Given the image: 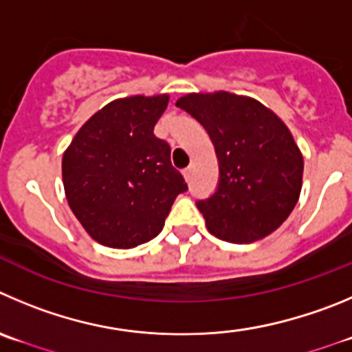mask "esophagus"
Wrapping results in <instances>:
<instances>
[{"label":"esophagus","instance_id":"esophagus-1","mask_svg":"<svg viewBox=\"0 0 352 352\" xmlns=\"http://www.w3.org/2000/svg\"><path fill=\"white\" fill-rule=\"evenodd\" d=\"M182 173H184V179H186L187 182H189V180L192 179V166H187V168L184 170Z\"/></svg>","mask_w":352,"mask_h":352}]
</instances>
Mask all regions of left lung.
<instances>
[{"label":"left lung","instance_id":"1","mask_svg":"<svg viewBox=\"0 0 352 352\" xmlns=\"http://www.w3.org/2000/svg\"><path fill=\"white\" fill-rule=\"evenodd\" d=\"M177 107L205 126L219 160V186L196 201L206 228L252 243L280 228L302 189L304 157L287 124L261 102L229 91L187 94Z\"/></svg>","mask_w":352,"mask_h":352}]
</instances>
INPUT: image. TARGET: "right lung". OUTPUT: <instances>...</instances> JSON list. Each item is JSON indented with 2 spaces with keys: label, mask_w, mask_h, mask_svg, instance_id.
Returning a JSON list of instances; mask_svg holds the SVG:
<instances>
[{
  "label": "right lung",
  "mask_w": 352,
  "mask_h": 352,
  "mask_svg": "<svg viewBox=\"0 0 352 352\" xmlns=\"http://www.w3.org/2000/svg\"><path fill=\"white\" fill-rule=\"evenodd\" d=\"M168 95L109 102L72 139L62 157L65 198L100 245L133 248L156 238L180 192L170 146L154 135Z\"/></svg>",
  "instance_id": "right-lung-1"
}]
</instances>
